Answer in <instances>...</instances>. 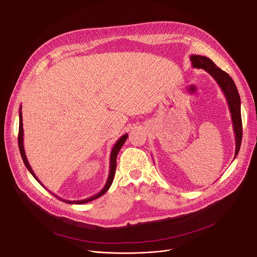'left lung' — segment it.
<instances>
[{"label":"left lung","instance_id":"8db88e82","mask_svg":"<svg viewBox=\"0 0 257 257\" xmlns=\"http://www.w3.org/2000/svg\"><path fill=\"white\" fill-rule=\"evenodd\" d=\"M190 61L192 63L193 68L203 69L204 71H207L217 81L219 87L221 88L222 92H223L226 98L229 111L231 114V121H232L234 139H235V151H234V158H235L241 148L243 128H242V116H241V98H240V95H238L234 81L226 72L221 70L211 59L207 57L191 55Z\"/></svg>","mask_w":257,"mask_h":257}]
</instances>
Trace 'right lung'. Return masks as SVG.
<instances>
[{
	"label": "right lung",
	"mask_w": 257,
	"mask_h": 257,
	"mask_svg": "<svg viewBox=\"0 0 257 257\" xmlns=\"http://www.w3.org/2000/svg\"><path fill=\"white\" fill-rule=\"evenodd\" d=\"M127 138H128V134H127V133L124 134V135H122L121 138H119V139L116 141V143L114 144V146L112 147L111 152H110V157H109V174H108V178H107V181H106L104 187L102 188V190H101L99 193H97V194H95V195H93V196H91V197H89V198L81 199V200H66V199L60 198L59 196L55 195L54 193H51V194H53V195L56 196V197H58L59 199L63 200L64 202L70 203V204H82V203H87V202H89V201H92V200H94V199H97L98 197L103 195V194L109 189V187H110L111 184H112V181H113V178H114V173H115V167H116V156H117V154H118L119 150H121V148H122L123 145L125 144ZM19 148H20L21 155H22V158H23V161H24L26 167L29 169V172L31 173V175L37 180V182H39V184H41L40 181L38 180V178L36 177V175L34 174L33 169H32V167H31V165H30V163H29V161H28V159H27V156H26V152H25V148H24V128H23V112H22V105L20 106ZM41 185H42V184H41ZM42 186H43V185H42ZM43 187H44V186H43ZM44 188H45V187H44Z\"/></svg>",
	"instance_id": "obj_1"
}]
</instances>
